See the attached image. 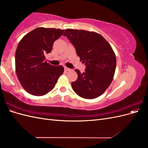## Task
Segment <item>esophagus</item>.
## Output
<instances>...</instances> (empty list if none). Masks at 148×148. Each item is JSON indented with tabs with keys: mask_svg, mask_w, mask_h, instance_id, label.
Instances as JSON below:
<instances>
[{
	"mask_svg": "<svg viewBox=\"0 0 148 148\" xmlns=\"http://www.w3.org/2000/svg\"><path fill=\"white\" fill-rule=\"evenodd\" d=\"M64 69H65V71H68L71 70V69H69V68H67L66 66H65V67H64Z\"/></svg>",
	"mask_w": 148,
	"mask_h": 148,
	"instance_id": "34e87169",
	"label": "esophagus"
}]
</instances>
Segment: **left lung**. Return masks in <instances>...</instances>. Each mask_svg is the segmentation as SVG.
<instances>
[{
    "instance_id": "1",
    "label": "left lung",
    "mask_w": 148,
    "mask_h": 148,
    "mask_svg": "<svg viewBox=\"0 0 148 148\" xmlns=\"http://www.w3.org/2000/svg\"><path fill=\"white\" fill-rule=\"evenodd\" d=\"M64 36L72 43L80 61L86 66L83 73L75 69L78 78L71 83L73 91L85 99L100 96L115 74L116 57L112 48L104 37L92 31L66 29Z\"/></svg>"
}]
</instances>
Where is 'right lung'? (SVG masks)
Wrapping results in <instances>:
<instances>
[{
	"label": "right lung",
	"instance_id": "1",
	"mask_svg": "<svg viewBox=\"0 0 148 148\" xmlns=\"http://www.w3.org/2000/svg\"><path fill=\"white\" fill-rule=\"evenodd\" d=\"M64 32V29L39 27L19 42L15 52L16 73L21 86L30 95H46L63 74L64 67L47 63L44 55L51 52L53 42Z\"/></svg>",
	"mask_w": 148,
	"mask_h": 148
}]
</instances>
